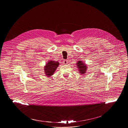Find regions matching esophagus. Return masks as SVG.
Wrapping results in <instances>:
<instances>
[{"label": "esophagus", "mask_w": 128, "mask_h": 128, "mask_svg": "<svg viewBox=\"0 0 128 128\" xmlns=\"http://www.w3.org/2000/svg\"><path fill=\"white\" fill-rule=\"evenodd\" d=\"M63 62H64V64H67L68 63V60H64V61H63Z\"/></svg>", "instance_id": "esophagus-1"}]
</instances>
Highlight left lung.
<instances>
[{
    "instance_id": "8db88e82",
    "label": "left lung",
    "mask_w": 128,
    "mask_h": 128,
    "mask_svg": "<svg viewBox=\"0 0 128 128\" xmlns=\"http://www.w3.org/2000/svg\"><path fill=\"white\" fill-rule=\"evenodd\" d=\"M77 65L78 68H79V72L82 74H83L86 72L87 70V66L82 61L79 60L78 62H77Z\"/></svg>"
}]
</instances>
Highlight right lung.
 Segmentation results:
<instances>
[{
	"mask_svg": "<svg viewBox=\"0 0 128 128\" xmlns=\"http://www.w3.org/2000/svg\"><path fill=\"white\" fill-rule=\"evenodd\" d=\"M58 64L59 63L58 62H55L54 60H50L47 62V64H46L44 68L46 75L48 76V77L52 75L56 70Z\"/></svg>",
	"mask_w": 128,
	"mask_h": 128,
	"instance_id": "add662e5",
	"label": "right lung"
}]
</instances>
